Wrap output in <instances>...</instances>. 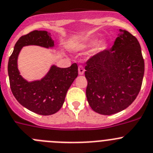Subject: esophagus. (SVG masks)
Wrapping results in <instances>:
<instances>
[{"mask_svg":"<svg viewBox=\"0 0 153 153\" xmlns=\"http://www.w3.org/2000/svg\"><path fill=\"white\" fill-rule=\"evenodd\" d=\"M84 73H85V68H84V67L82 65H79L78 66V74L80 75H84Z\"/></svg>","mask_w":153,"mask_h":153,"instance_id":"1","label":"esophagus"}]
</instances>
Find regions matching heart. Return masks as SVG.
<instances>
[{
	"label": "heart",
	"instance_id": "heart-1",
	"mask_svg": "<svg viewBox=\"0 0 153 153\" xmlns=\"http://www.w3.org/2000/svg\"><path fill=\"white\" fill-rule=\"evenodd\" d=\"M99 42V40L97 38L91 39L89 41H84V42H80L76 44L75 46V50L77 51H86V50H90L95 47Z\"/></svg>",
	"mask_w": 153,
	"mask_h": 153
}]
</instances>
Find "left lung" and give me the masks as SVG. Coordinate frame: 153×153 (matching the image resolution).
Wrapping results in <instances>:
<instances>
[{
    "instance_id": "left-lung-1",
    "label": "left lung",
    "mask_w": 153,
    "mask_h": 153,
    "mask_svg": "<svg viewBox=\"0 0 153 153\" xmlns=\"http://www.w3.org/2000/svg\"><path fill=\"white\" fill-rule=\"evenodd\" d=\"M112 48L92 56L86 62V96L91 109L110 115L128 108L137 97L144 75L140 45L125 30Z\"/></svg>"
}]
</instances>
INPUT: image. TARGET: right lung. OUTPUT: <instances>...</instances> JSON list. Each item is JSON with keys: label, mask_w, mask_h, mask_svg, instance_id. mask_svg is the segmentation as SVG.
Instances as JSON below:
<instances>
[{"label": "right lung", "mask_w": 153, "mask_h": 153, "mask_svg": "<svg viewBox=\"0 0 153 153\" xmlns=\"http://www.w3.org/2000/svg\"><path fill=\"white\" fill-rule=\"evenodd\" d=\"M35 45L53 48L54 41L47 31H31L16 43L8 62L10 85L13 96L28 110L38 115H50L61 109L68 88L78 76V65L73 63L68 68L52 65L41 79L28 81L18 69L19 54L23 47Z\"/></svg>", "instance_id": "right-lung-1"}]
</instances>
